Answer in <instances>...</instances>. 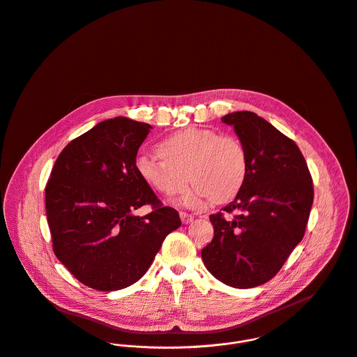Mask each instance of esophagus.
Wrapping results in <instances>:
<instances>
[{"instance_id": "obj_1", "label": "esophagus", "mask_w": 357, "mask_h": 357, "mask_svg": "<svg viewBox=\"0 0 357 357\" xmlns=\"http://www.w3.org/2000/svg\"><path fill=\"white\" fill-rule=\"evenodd\" d=\"M180 219H181V222H183L184 225H188L190 222L194 220V216L190 215V213H185V212H180Z\"/></svg>"}]
</instances>
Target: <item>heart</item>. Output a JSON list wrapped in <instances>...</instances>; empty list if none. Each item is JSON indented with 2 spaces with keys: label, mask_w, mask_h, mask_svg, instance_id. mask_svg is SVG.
<instances>
[{
  "label": "heart",
  "mask_w": 357,
  "mask_h": 357,
  "mask_svg": "<svg viewBox=\"0 0 357 357\" xmlns=\"http://www.w3.org/2000/svg\"><path fill=\"white\" fill-rule=\"evenodd\" d=\"M158 153L139 152L134 160L137 174L166 198L180 195L192 183L183 199L191 208L234 198L246 178L248 156L241 141L213 130L191 127L173 132L159 142Z\"/></svg>",
  "instance_id": "obj_1"
}]
</instances>
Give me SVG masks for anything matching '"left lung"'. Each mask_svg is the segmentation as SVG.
I'll return each instance as SVG.
<instances>
[{
  "instance_id": "1",
  "label": "left lung",
  "mask_w": 357,
  "mask_h": 357,
  "mask_svg": "<svg viewBox=\"0 0 357 357\" xmlns=\"http://www.w3.org/2000/svg\"><path fill=\"white\" fill-rule=\"evenodd\" d=\"M248 156V173L233 202L212 215L215 237L202 250L209 273L234 288L271 280L302 241L313 204V181L298 145L253 112L222 118Z\"/></svg>"
}]
</instances>
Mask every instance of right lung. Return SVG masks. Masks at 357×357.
<instances>
[{
  "label": "right lung",
  "mask_w": 357,
  "mask_h": 357,
  "mask_svg": "<svg viewBox=\"0 0 357 357\" xmlns=\"http://www.w3.org/2000/svg\"><path fill=\"white\" fill-rule=\"evenodd\" d=\"M152 128L118 116L70 141L45 187L54 253L84 285L104 292L137 282L167 234L181 226L177 211L162 206L134 169ZM151 204L153 212H133Z\"/></svg>",
  "instance_id": "obj_1"
}]
</instances>
